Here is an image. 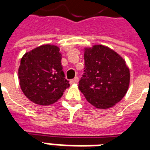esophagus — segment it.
Masks as SVG:
<instances>
[{
	"mask_svg": "<svg viewBox=\"0 0 150 150\" xmlns=\"http://www.w3.org/2000/svg\"><path fill=\"white\" fill-rule=\"evenodd\" d=\"M78 82H79V78L78 77H75V78H74L73 79L71 80V84H75V83H77Z\"/></svg>",
	"mask_w": 150,
	"mask_h": 150,
	"instance_id": "esophagus-1",
	"label": "esophagus"
}]
</instances>
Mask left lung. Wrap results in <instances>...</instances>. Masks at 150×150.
<instances>
[{
    "mask_svg": "<svg viewBox=\"0 0 150 150\" xmlns=\"http://www.w3.org/2000/svg\"><path fill=\"white\" fill-rule=\"evenodd\" d=\"M84 73L79 89L94 107L106 109L122 100L128 91L130 73L122 57L102 45L84 49Z\"/></svg>",
    "mask_w": 150,
    "mask_h": 150,
    "instance_id": "obj_1",
    "label": "left lung"
}]
</instances>
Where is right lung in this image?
I'll use <instances>...</instances> for the list:
<instances>
[{
	"mask_svg": "<svg viewBox=\"0 0 150 150\" xmlns=\"http://www.w3.org/2000/svg\"><path fill=\"white\" fill-rule=\"evenodd\" d=\"M62 54L54 45H42L25 53L18 68L21 91L39 105H50L62 97L70 87L61 63Z\"/></svg>",
	"mask_w": 150,
	"mask_h": 150,
	"instance_id": "1",
	"label": "right lung"
}]
</instances>
